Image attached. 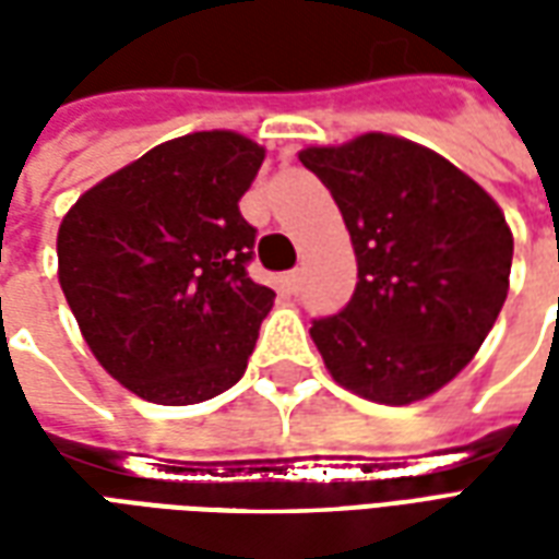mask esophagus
<instances>
[{
  "label": "esophagus",
  "mask_w": 559,
  "mask_h": 559,
  "mask_svg": "<svg viewBox=\"0 0 559 559\" xmlns=\"http://www.w3.org/2000/svg\"><path fill=\"white\" fill-rule=\"evenodd\" d=\"M299 284H302V269L287 272V287H290V290H299Z\"/></svg>",
  "instance_id": "34e87169"
}]
</instances>
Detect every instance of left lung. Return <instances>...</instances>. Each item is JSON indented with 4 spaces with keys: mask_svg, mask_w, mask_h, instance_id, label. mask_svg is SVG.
<instances>
[{
    "mask_svg": "<svg viewBox=\"0 0 559 559\" xmlns=\"http://www.w3.org/2000/svg\"><path fill=\"white\" fill-rule=\"evenodd\" d=\"M299 160L335 197L359 269L347 308L311 326L329 374L389 407L428 399L506 302L515 245L503 209L443 155L380 131Z\"/></svg>",
    "mask_w": 559,
    "mask_h": 559,
    "instance_id": "left-lung-1",
    "label": "left lung"
}]
</instances>
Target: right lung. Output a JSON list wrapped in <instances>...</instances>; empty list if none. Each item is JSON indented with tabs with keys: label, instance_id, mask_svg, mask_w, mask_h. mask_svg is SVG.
Masks as SVG:
<instances>
[{
	"label": "right lung",
	"instance_id": "add662e5",
	"mask_svg": "<svg viewBox=\"0 0 559 559\" xmlns=\"http://www.w3.org/2000/svg\"><path fill=\"white\" fill-rule=\"evenodd\" d=\"M266 148L194 131L92 185L59 224V284L107 374L185 407L239 383L275 293L248 278L239 200Z\"/></svg>",
	"mask_w": 559,
	"mask_h": 559
}]
</instances>
